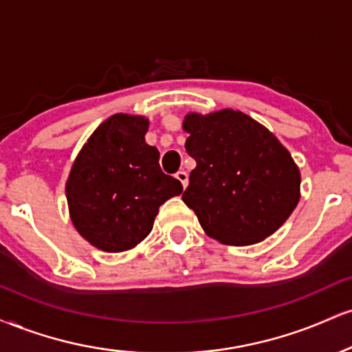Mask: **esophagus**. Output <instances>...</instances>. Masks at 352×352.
<instances>
[{
	"label": "esophagus",
	"instance_id": "34e87169",
	"mask_svg": "<svg viewBox=\"0 0 352 352\" xmlns=\"http://www.w3.org/2000/svg\"><path fill=\"white\" fill-rule=\"evenodd\" d=\"M175 177L180 180V184L184 185V188L187 187V184H188V173H187V172H185V170H179V172L175 173Z\"/></svg>",
	"mask_w": 352,
	"mask_h": 352
}]
</instances>
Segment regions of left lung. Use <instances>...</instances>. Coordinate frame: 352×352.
<instances>
[{
    "label": "left lung",
    "instance_id": "1",
    "mask_svg": "<svg viewBox=\"0 0 352 352\" xmlns=\"http://www.w3.org/2000/svg\"><path fill=\"white\" fill-rule=\"evenodd\" d=\"M188 155L197 162L182 195L208 236L253 245L273 235L300 200L301 177L268 129L243 112L188 114Z\"/></svg>",
    "mask_w": 352,
    "mask_h": 352
}]
</instances>
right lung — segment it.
Wrapping results in <instances>:
<instances>
[{
    "mask_svg": "<svg viewBox=\"0 0 352 352\" xmlns=\"http://www.w3.org/2000/svg\"><path fill=\"white\" fill-rule=\"evenodd\" d=\"M148 120L116 114L89 137L66 184L71 220L104 252L134 248L152 232L159 207L180 195L182 184L165 175L159 151L145 144Z\"/></svg>",
    "mask_w": 352,
    "mask_h": 352,
    "instance_id": "right-lung-1",
    "label": "right lung"
}]
</instances>
